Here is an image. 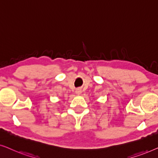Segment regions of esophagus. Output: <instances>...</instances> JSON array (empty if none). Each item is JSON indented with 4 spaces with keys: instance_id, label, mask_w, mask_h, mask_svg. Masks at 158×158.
Listing matches in <instances>:
<instances>
[{
    "instance_id": "obj_1",
    "label": "esophagus",
    "mask_w": 158,
    "mask_h": 158,
    "mask_svg": "<svg viewBox=\"0 0 158 158\" xmlns=\"http://www.w3.org/2000/svg\"><path fill=\"white\" fill-rule=\"evenodd\" d=\"M75 93H76L77 95H80L81 94V89H77L76 91H75Z\"/></svg>"
}]
</instances>
